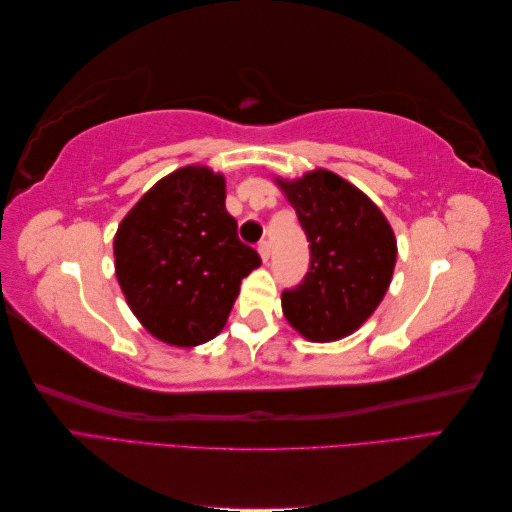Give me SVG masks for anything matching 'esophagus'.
Masks as SVG:
<instances>
[{"label": "esophagus", "instance_id": "34e87169", "mask_svg": "<svg viewBox=\"0 0 512 512\" xmlns=\"http://www.w3.org/2000/svg\"><path fill=\"white\" fill-rule=\"evenodd\" d=\"M258 254H260V258L262 260H269L271 258V243L269 241H260V245H258Z\"/></svg>", "mask_w": 512, "mask_h": 512}]
</instances>
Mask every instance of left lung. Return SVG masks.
Listing matches in <instances>:
<instances>
[{
	"label": "left lung",
	"mask_w": 512,
	"mask_h": 512,
	"mask_svg": "<svg viewBox=\"0 0 512 512\" xmlns=\"http://www.w3.org/2000/svg\"><path fill=\"white\" fill-rule=\"evenodd\" d=\"M309 241V271L282 292L286 320L305 339L335 342L376 312L389 290L397 241L382 211L331 170L275 181Z\"/></svg>",
	"instance_id": "obj_1"
}]
</instances>
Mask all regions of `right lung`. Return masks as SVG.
Wrapping results in <instances>:
<instances>
[{"instance_id":"add662e5","label":"right lung","mask_w":512,"mask_h":512,"mask_svg":"<svg viewBox=\"0 0 512 512\" xmlns=\"http://www.w3.org/2000/svg\"><path fill=\"white\" fill-rule=\"evenodd\" d=\"M113 252L134 316L181 348L224 329L241 280L260 267L226 211L224 177L207 166H183L153 185L121 220Z\"/></svg>"}]
</instances>
